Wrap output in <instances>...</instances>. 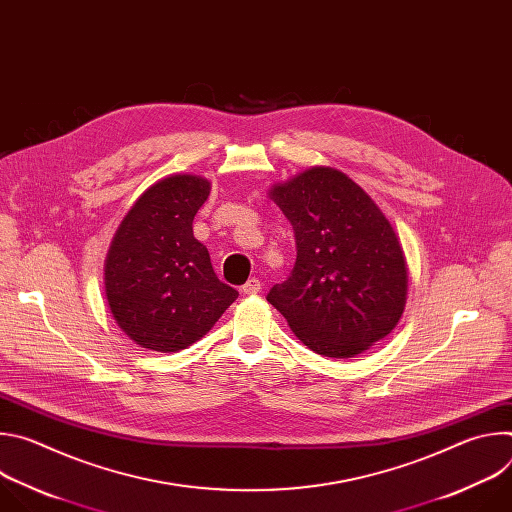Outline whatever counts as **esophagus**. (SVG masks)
<instances>
[{
  "label": "esophagus",
  "mask_w": 512,
  "mask_h": 512,
  "mask_svg": "<svg viewBox=\"0 0 512 512\" xmlns=\"http://www.w3.org/2000/svg\"><path fill=\"white\" fill-rule=\"evenodd\" d=\"M241 291H243V294H247V296H255V294H259V291H261V281H259L257 277H251V279L241 287Z\"/></svg>",
  "instance_id": "esophagus-1"
}]
</instances>
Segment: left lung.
I'll return each mask as SVG.
<instances>
[{
  "mask_svg": "<svg viewBox=\"0 0 512 512\" xmlns=\"http://www.w3.org/2000/svg\"><path fill=\"white\" fill-rule=\"evenodd\" d=\"M296 231L298 257L267 302L314 352L350 358L397 326L407 304V261L379 204L352 178L312 166L269 188Z\"/></svg>",
  "mask_w": 512,
  "mask_h": 512,
  "instance_id": "obj_1",
  "label": "left lung"
}]
</instances>
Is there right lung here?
I'll return each instance as SVG.
<instances>
[{
  "label": "right lung",
  "instance_id": "right-lung-1",
  "mask_svg": "<svg viewBox=\"0 0 512 512\" xmlns=\"http://www.w3.org/2000/svg\"><path fill=\"white\" fill-rule=\"evenodd\" d=\"M210 182L172 174L123 216L105 259V296L115 324L137 346L178 352L200 340L239 291L212 271L192 221Z\"/></svg>",
  "mask_w": 512,
  "mask_h": 512
}]
</instances>
